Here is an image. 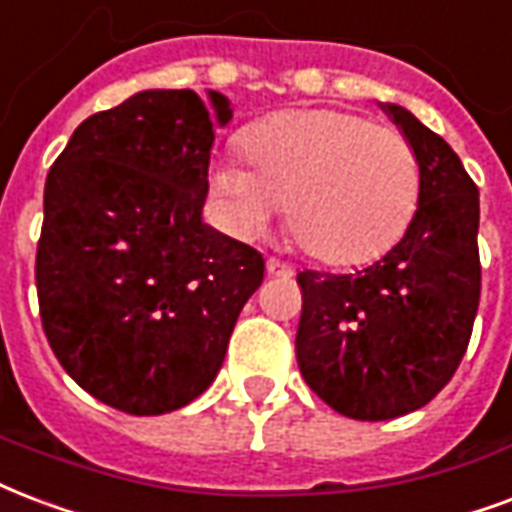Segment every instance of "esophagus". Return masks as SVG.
<instances>
[{
    "instance_id": "esophagus-1",
    "label": "esophagus",
    "mask_w": 512,
    "mask_h": 512,
    "mask_svg": "<svg viewBox=\"0 0 512 512\" xmlns=\"http://www.w3.org/2000/svg\"><path fill=\"white\" fill-rule=\"evenodd\" d=\"M265 271H268V276H292V265L282 263L276 257H268L265 260Z\"/></svg>"
}]
</instances>
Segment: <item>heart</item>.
<instances>
[{
    "label": "heart",
    "instance_id": "1",
    "mask_svg": "<svg viewBox=\"0 0 512 512\" xmlns=\"http://www.w3.org/2000/svg\"><path fill=\"white\" fill-rule=\"evenodd\" d=\"M249 164L225 152L212 195L225 222L255 239L287 204V230L306 255L330 265L373 260L403 236L419 198V163L392 128L338 109L273 115L247 139Z\"/></svg>",
    "mask_w": 512,
    "mask_h": 512
}]
</instances>
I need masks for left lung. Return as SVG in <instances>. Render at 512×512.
I'll return each mask as SVG.
<instances>
[{"mask_svg":"<svg viewBox=\"0 0 512 512\" xmlns=\"http://www.w3.org/2000/svg\"><path fill=\"white\" fill-rule=\"evenodd\" d=\"M419 163L405 236L357 273H298L306 384L333 411L386 421L419 411L451 381L481 298L478 187L459 155L400 104H381Z\"/></svg>","mask_w":512,"mask_h":512,"instance_id":"obj_1","label":"left lung"}]
</instances>
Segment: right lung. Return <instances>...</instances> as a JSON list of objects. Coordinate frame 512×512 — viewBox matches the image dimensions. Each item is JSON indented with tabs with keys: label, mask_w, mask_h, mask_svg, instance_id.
<instances>
[{
	"label": "right lung",
	"mask_w": 512,
	"mask_h": 512,
	"mask_svg": "<svg viewBox=\"0 0 512 512\" xmlns=\"http://www.w3.org/2000/svg\"><path fill=\"white\" fill-rule=\"evenodd\" d=\"M228 96L139 91L91 115L45 182L42 327L88 395L161 416L209 389L265 260L204 222Z\"/></svg>",
	"instance_id": "obj_1"
}]
</instances>
